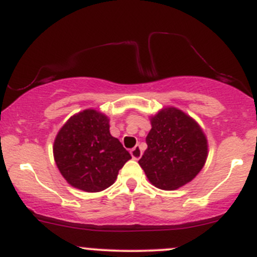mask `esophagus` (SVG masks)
<instances>
[{"mask_svg": "<svg viewBox=\"0 0 257 257\" xmlns=\"http://www.w3.org/2000/svg\"><path fill=\"white\" fill-rule=\"evenodd\" d=\"M131 154H132V158H133V159L138 160L139 158L142 157V154H143V152H142V148L139 147V145H136V147L131 150Z\"/></svg>", "mask_w": 257, "mask_h": 257, "instance_id": "esophagus-1", "label": "esophagus"}]
</instances>
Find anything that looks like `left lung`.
Returning <instances> with one entry per match:
<instances>
[{"label":"left lung","mask_w":257,"mask_h":257,"mask_svg":"<svg viewBox=\"0 0 257 257\" xmlns=\"http://www.w3.org/2000/svg\"><path fill=\"white\" fill-rule=\"evenodd\" d=\"M148 148L139 165L153 185L175 190L193 180L208 157V142L200 126L181 110L165 108L152 118Z\"/></svg>","instance_id":"8db88e82"}]
</instances>
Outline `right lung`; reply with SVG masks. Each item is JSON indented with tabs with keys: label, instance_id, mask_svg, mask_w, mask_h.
Listing matches in <instances>:
<instances>
[{
	"label": "right lung",
	"instance_id": "obj_1",
	"mask_svg": "<svg viewBox=\"0 0 257 257\" xmlns=\"http://www.w3.org/2000/svg\"><path fill=\"white\" fill-rule=\"evenodd\" d=\"M53 154L63 178L88 193L109 188L132 159L120 142L110 136L107 116L94 109L69 118L57 134Z\"/></svg>",
	"mask_w": 257,
	"mask_h": 257
}]
</instances>
